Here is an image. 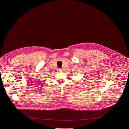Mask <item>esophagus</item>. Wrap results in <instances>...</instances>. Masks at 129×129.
<instances>
[{"mask_svg":"<svg viewBox=\"0 0 129 129\" xmlns=\"http://www.w3.org/2000/svg\"><path fill=\"white\" fill-rule=\"evenodd\" d=\"M62 70L61 69H58V71H60V72H61V71H62Z\"/></svg>","mask_w":129,"mask_h":129,"instance_id":"34e87169","label":"esophagus"}]
</instances>
